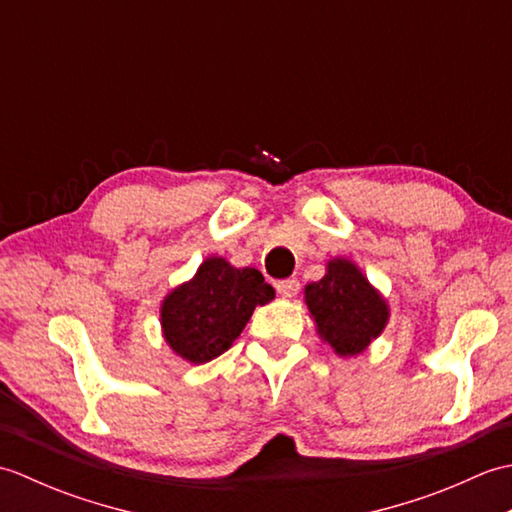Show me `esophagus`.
I'll return each instance as SVG.
<instances>
[{"label": "esophagus", "mask_w": 512, "mask_h": 512, "mask_svg": "<svg viewBox=\"0 0 512 512\" xmlns=\"http://www.w3.org/2000/svg\"><path fill=\"white\" fill-rule=\"evenodd\" d=\"M275 288L281 297H295L299 292V281L297 279H281V281H277Z\"/></svg>", "instance_id": "obj_1"}]
</instances>
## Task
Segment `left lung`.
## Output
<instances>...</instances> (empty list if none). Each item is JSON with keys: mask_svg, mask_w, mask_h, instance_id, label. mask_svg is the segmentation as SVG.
<instances>
[{"mask_svg": "<svg viewBox=\"0 0 512 512\" xmlns=\"http://www.w3.org/2000/svg\"><path fill=\"white\" fill-rule=\"evenodd\" d=\"M323 279L306 286L317 332L339 356H356L385 330L389 306L350 259L328 262Z\"/></svg>", "mask_w": 512, "mask_h": 512, "instance_id": "1", "label": "left lung"}]
</instances>
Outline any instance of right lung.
Wrapping results in <instances>:
<instances>
[{
    "mask_svg": "<svg viewBox=\"0 0 512 512\" xmlns=\"http://www.w3.org/2000/svg\"><path fill=\"white\" fill-rule=\"evenodd\" d=\"M270 299H275V288L259 270L209 257L193 279L173 288L162 301V336L184 361L209 363L233 345L253 310Z\"/></svg>",
    "mask_w": 512,
    "mask_h": 512,
    "instance_id": "1",
    "label": "right lung"
}]
</instances>
